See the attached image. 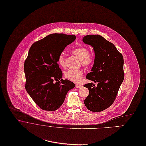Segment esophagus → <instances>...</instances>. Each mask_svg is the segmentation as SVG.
<instances>
[{"instance_id":"34e87169","label":"esophagus","mask_w":146,"mask_h":146,"mask_svg":"<svg viewBox=\"0 0 146 146\" xmlns=\"http://www.w3.org/2000/svg\"><path fill=\"white\" fill-rule=\"evenodd\" d=\"M76 87L77 88H81L82 87V85H80V84H76Z\"/></svg>"}]
</instances>
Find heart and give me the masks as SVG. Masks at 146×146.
<instances>
[{
    "label": "heart",
    "mask_w": 146,
    "mask_h": 146,
    "mask_svg": "<svg viewBox=\"0 0 146 146\" xmlns=\"http://www.w3.org/2000/svg\"><path fill=\"white\" fill-rule=\"evenodd\" d=\"M73 53L80 59L81 64L84 66H90L94 62V57L93 55L89 52L88 49L85 46L76 48L73 50ZM58 61L61 67H65V55L64 52H61L60 54ZM83 71L80 69H69L66 71L64 73V76L66 78L74 82H80L83 76Z\"/></svg>",
    "instance_id": "b5f03b06"
}]
</instances>
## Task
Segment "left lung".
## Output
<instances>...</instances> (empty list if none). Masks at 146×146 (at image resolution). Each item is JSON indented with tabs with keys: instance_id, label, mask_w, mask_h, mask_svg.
<instances>
[{
	"instance_id": "1",
	"label": "left lung",
	"mask_w": 146,
	"mask_h": 146,
	"mask_svg": "<svg viewBox=\"0 0 146 146\" xmlns=\"http://www.w3.org/2000/svg\"><path fill=\"white\" fill-rule=\"evenodd\" d=\"M83 42L93 47L95 55L86 78L98 84L84 85L89 91L85 105L90 111L101 112L110 107L116 98L124 79L123 58L115 45L101 35H86Z\"/></svg>"
}]
</instances>
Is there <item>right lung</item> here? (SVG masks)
<instances>
[{
	"label": "right lung",
	"mask_w": 146,
	"mask_h": 146,
	"mask_svg": "<svg viewBox=\"0 0 146 146\" xmlns=\"http://www.w3.org/2000/svg\"><path fill=\"white\" fill-rule=\"evenodd\" d=\"M76 39L74 35L52 34L34 42L24 62L25 88L42 110L55 111L64 103L68 92L75 84L62 78L58 59L67 45Z\"/></svg>",
	"instance_id": "add662e5"
}]
</instances>
